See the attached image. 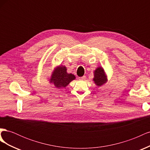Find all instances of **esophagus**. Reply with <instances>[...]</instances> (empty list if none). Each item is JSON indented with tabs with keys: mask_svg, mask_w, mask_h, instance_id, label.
Listing matches in <instances>:
<instances>
[{
	"mask_svg": "<svg viewBox=\"0 0 150 150\" xmlns=\"http://www.w3.org/2000/svg\"><path fill=\"white\" fill-rule=\"evenodd\" d=\"M79 80H85V79H86V76H83V77H79Z\"/></svg>",
	"mask_w": 150,
	"mask_h": 150,
	"instance_id": "34e87169",
	"label": "esophagus"
}]
</instances>
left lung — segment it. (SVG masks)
<instances>
[{
    "mask_svg": "<svg viewBox=\"0 0 150 150\" xmlns=\"http://www.w3.org/2000/svg\"><path fill=\"white\" fill-rule=\"evenodd\" d=\"M94 81L96 85L100 86L106 82V78L102 67H98L94 71Z\"/></svg>",
    "mask_w": 150,
    "mask_h": 150,
    "instance_id": "1",
    "label": "left lung"
}]
</instances>
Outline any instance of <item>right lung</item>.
<instances>
[{
    "label": "right lung",
    "instance_id": "add662e5",
    "mask_svg": "<svg viewBox=\"0 0 150 150\" xmlns=\"http://www.w3.org/2000/svg\"><path fill=\"white\" fill-rule=\"evenodd\" d=\"M74 79L75 76L73 74L67 73L66 67L60 66L54 70L50 81L57 88H65Z\"/></svg>",
    "mask_w": 150,
    "mask_h": 150
}]
</instances>
